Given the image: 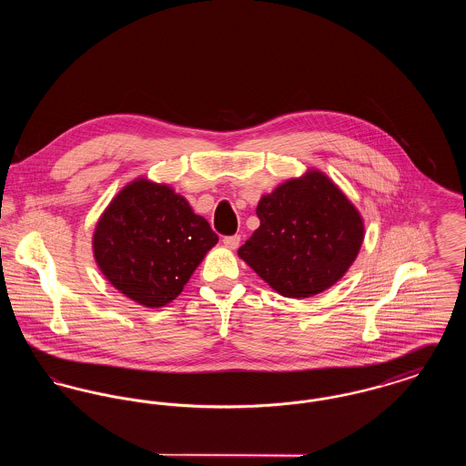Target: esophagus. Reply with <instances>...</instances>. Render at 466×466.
<instances>
[{"mask_svg":"<svg viewBox=\"0 0 466 466\" xmlns=\"http://www.w3.org/2000/svg\"><path fill=\"white\" fill-rule=\"evenodd\" d=\"M239 243H241V236H227V238H223V244L228 249H238Z\"/></svg>","mask_w":466,"mask_h":466,"instance_id":"1","label":"esophagus"}]
</instances>
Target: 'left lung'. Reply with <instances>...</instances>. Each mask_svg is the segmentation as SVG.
Listing matches in <instances>:
<instances>
[{"mask_svg":"<svg viewBox=\"0 0 466 466\" xmlns=\"http://www.w3.org/2000/svg\"><path fill=\"white\" fill-rule=\"evenodd\" d=\"M257 217L260 227L238 255L289 299L333 287L353 266L365 238L355 204L319 169L289 177L262 196Z\"/></svg>","mask_w":466,"mask_h":466,"instance_id":"8db88e82","label":"left lung"}]
</instances>
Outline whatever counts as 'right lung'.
<instances>
[{"label":"right lung","instance_id":"1","mask_svg":"<svg viewBox=\"0 0 466 466\" xmlns=\"http://www.w3.org/2000/svg\"><path fill=\"white\" fill-rule=\"evenodd\" d=\"M217 243L209 223L171 185L139 177L101 213L92 253L113 289L158 309L177 299Z\"/></svg>","mask_w":466,"mask_h":466}]
</instances>
